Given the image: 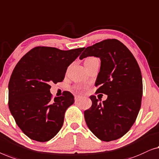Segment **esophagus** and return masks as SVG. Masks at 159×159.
<instances>
[{
    "instance_id": "34e87169",
    "label": "esophagus",
    "mask_w": 159,
    "mask_h": 159,
    "mask_svg": "<svg viewBox=\"0 0 159 159\" xmlns=\"http://www.w3.org/2000/svg\"><path fill=\"white\" fill-rule=\"evenodd\" d=\"M83 97H80V96H75V102H79L80 99H82Z\"/></svg>"
}]
</instances>
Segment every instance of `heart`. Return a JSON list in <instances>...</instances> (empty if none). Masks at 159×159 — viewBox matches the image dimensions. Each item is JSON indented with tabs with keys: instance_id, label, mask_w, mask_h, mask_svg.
<instances>
[{
	"instance_id": "1",
	"label": "heart",
	"mask_w": 159,
	"mask_h": 159,
	"mask_svg": "<svg viewBox=\"0 0 159 159\" xmlns=\"http://www.w3.org/2000/svg\"><path fill=\"white\" fill-rule=\"evenodd\" d=\"M95 59H97V58H95V57H89V58H87V59L85 60V62H89V61H91V60H95ZM77 89H81V87H77Z\"/></svg>"
}]
</instances>
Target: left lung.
<instances>
[{
	"mask_svg": "<svg viewBox=\"0 0 159 159\" xmlns=\"http://www.w3.org/2000/svg\"><path fill=\"white\" fill-rule=\"evenodd\" d=\"M99 57L100 71L95 86L97 93L107 95L99 102L91 96L92 105L84 111L87 126L103 141L119 139L135 122L141 106L143 80L141 71L128 48L116 39H108L88 47L80 59Z\"/></svg>",
	"mask_w": 159,
	"mask_h": 159,
	"instance_id": "obj_1",
	"label": "left lung"
}]
</instances>
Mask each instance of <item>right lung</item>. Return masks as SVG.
<instances>
[{"instance_id":"add662e5","label":"right lung","mask_w":159,"mask_h":159,"mask_svg":"<svg viewBox=\"0 0 159 159\" xmlns=\"http://www.w3.org/2000/svg\"><path fill=\"white\" fill-rule=\"evenodd\" d=\"M84 49L36 47L13 69L8 83V107L16 123L30 139L48 141L61 129L65 112L74 103V97L64 91L52 99L50 84L63 80L68 67Z\"/></svg>"}]
</instances>
